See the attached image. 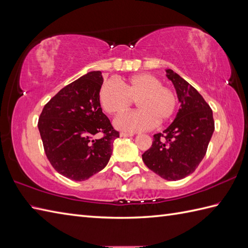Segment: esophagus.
I'll list each match as a JSON object with an SVG mask.
<instances>
[{
	"mask_svg": "<svg viewBox=\"0 0 248 248\" xmlns=\"http://www.w3.org/2000/svg\"><path fill=\"white\" fill-rule=\"evenodd\" d=\"M133 133H128V132H121L120 136L121 138H131V136H133Z\"/></svg>",
	"mask_w": 248,
	"mask_h": 248,
	"instance_id": "esophagus-1",
	"label": "esophagus"
}]
</instances>
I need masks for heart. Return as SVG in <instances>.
Wrapping results in <instances>:
<instances>
[{"label": "heart", "instance_id": "1", "mask_svg": "<svg viewBox=\"0 0 248 248\" xmlns=\"http://www.w3.org/2000/svg\"><path fill=\"white\" fill-rule=\"evenodd\" d=\"M108 80L102 84L99 101L109 115H118L131 108L133 102L140 109L115 119V125L125 132H139L154 128L156 123L170 120L178 108V97L170 87L162 85L160 78L141 73L120 82Z\"/></svg>", "mask_w": 248, "mask_h": 248}]
</instances>
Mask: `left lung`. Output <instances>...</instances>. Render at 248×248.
<instances>
[{"instance_id": "obj_1", "label": "left lung", "mask_w": 248, "mask_h": 248, "mask_svg": "<svg viewBox=\"0 0 248 248\" xmlns=\"http://www.w3.org/2000/svg\"><path fill=\"white\" fill-rule=\"evenodd\" d=\"M181 108L163 133L154 135L141 156L145 165L163 179L180 180L191 175L202 161L214 131L212 109L202 94L184 78L167 69Z\"/></svg>"}]
</instances>
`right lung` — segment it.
Here are the masks:
<instances>
[{
    "label": "right lung",
    "mask_w": 248,
    "mask_h": 248,
    "mask_svg": "<svg viewBox=\"0 0 248 248\" xmlns=\"http://www.w3.org/2000/svg\"><path fill=\"white\" fill-rule=\"evenodd\" d=\"M102 83L101 72H88L62 88L39 116L46 155L57 172L71 180H86L102 170L119 138L100 105Z\"/></svg>",
    "instance_id": "right-lung-1"
}]
</instances>
